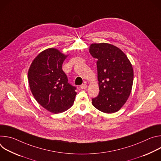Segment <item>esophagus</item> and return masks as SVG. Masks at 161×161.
Wrapping results in <instances>:
<instances>
[{
    "label": "esophagus",
    "instance_id": "1",
    "mask_svg": "<svg viewBox=\"0 0 161 161\" xmlns=\"http://www.w3.org/2000/svg\"><path fill=\"white\" fill-rule=\"evenodd\" d=\"M86 87H87V85H86V83H83V84H82V85L80 86V88H81V89H85V88H86Z\"/></svg>",
    "mask_w": 161,
    "mask_h": 161
}]
</instances>
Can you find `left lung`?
Returning a JSON list of instances; mask_svg holds the SVG:
<instances>
[{
	"label": "left lung",
	"mask_w": 161,
	"mask_h": 161,
	"mask_svg": "<svg viewBox=\"0 0 161 161\" xmlns=\"http://www.w3.org/2000/svg\"><path fill=\"white\" fill-rule=\"evenodd\" d=\"M89 52L97 58L99 92L92 99L93 106L106 113L118 111L131 92L134 73L126 55L119 48L108 43H94Z\"/></svg>",
	"instance_id": "8db88e82"
}]
</instances>
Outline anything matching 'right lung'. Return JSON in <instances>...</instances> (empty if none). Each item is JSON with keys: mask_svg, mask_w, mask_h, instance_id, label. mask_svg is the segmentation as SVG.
Returning <instances> with one entry per match:
<instances>
[{"mask_svg": "<svg viewBox=\"0 0 161 161\" xmlns=\"http://www.w3.org/2000/svg\"><path fill=\"white\" fill-rule=\"evenodd\" d=\"M66 57L57 49H47L34 58L28 72L29 84L34 98L53 113L70 108L76 95V86L68 83L62 69Z\"/></svg>", "mask_w": 161, "mask_h": 161, "instance_id": "1", "label": "right lung"}]
</instances>
